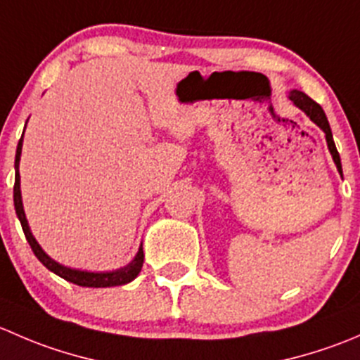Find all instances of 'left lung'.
I'll return each mask as SVG.
<instances>
[{
    "mask_svg": "<svg viewBox=\"0 0 360 360\" xmlns=\"http://www.w3.org/2000/svg\"><path fill=\"white\" fill-rule=\"evenodd\" d=\"M289 101H291V103L297 108V110L303 111L304 115H307L308 118H310L311 122H314L315 125H317L319 129L324 132L326 143H328V150H329V153H331L333 162H335V165H336L338 172H340V176H343V170H341L340 153H338L336 144H335V141H333L331 127H329L328 116H326L324 110H322V108L319 106V104L315 103L314 99H310L307 94L301 92V90H291V92H289Z\"/></svg>",
    "mask_w": 360,
    "mask_h": 360,
    "instance_id": "obj_1",
    "label": "left lung"
}]
</instances>
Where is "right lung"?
Segmentation results:
<instances>
[{
  "label": "right lung",
  "instance_id": "obj_1",
  "mask_svg": "<svg viewBox=\"0 0 360 360\" xmlns=\"http://www.w3.org/2000/svg\"><path fill=\"white\" fill-rule=\"evenodd\" d=\"M22 141L24 134L20 137L19 144H17V153H15V184H13V205H15L17 217H19L20 224H22V230L25 238H27L29 245H31L32 252L43 263V266L49 268L50 271H53L56 275L63 277L64 281L72 282L76 285H82V288H112V285H123L132 282L134 278L139 275L141 268L144 263V252H143V244H141L139 250L134 256V259L130 261L127 266L118 268V270L111 271H89V270H78V268H69L64 264L57 263L56 259L49 256L45 250L41 249V245L36 242L34 235L31 233V228H29L27 219H25L24 205H22V193H20V174H19V163H20V153H22Z\"/></svg>",
  "mask_w": 360,
  "mask_h": 360
}]
</instances>
